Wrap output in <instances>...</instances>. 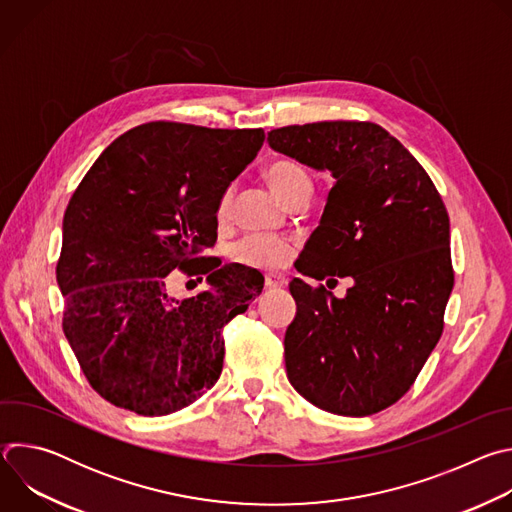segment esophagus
Instances as JSON below:
<instances>
[{"mask_svg":"<svg viewBox=\"0 0 512 512\" xmlns=\"http://www.w3.org/2000/svg\"><path fill=\"white\" fill-rule=\"evenodd\" d=\"M287 283V279L283 275H277V273H267L265 275V287L267 289H277V287H283Z\"/></svg>","mask_w":512,"mask_h":512,"instance_id":"1","label":"esophagus"}]
</instances>
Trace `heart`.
<instances>
[{"label":"heart","instance_id":"obj_1","mask_svg":"<svg viewBox=\"0 0 512 512\" xmlns=\"http://www.w3.org/2000/svg\"><path fill=\"white\" fill-rule=\"evenodd\" d=\"M265 176L275 190V194L285 202L291 194H296L302 188H312V180L308 172L298 166L296 162L289 160H277L267 166ZM231 212V190H225L221 200L216 206V216L225 221ZM233 261L257 267V269H277L283 267L291 257V241L285 237H273V235H247L239 239L231 247Z\"/></svg>","mask_w":512,"mask_h":512}]
</instances>
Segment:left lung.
I'll use <instances>...</instances> for the list:
<instances>
[{
    "label": "left lung",
    "instance_id": "8db88e82",
    "mask_svg": "<svg viewBox=\"0 0 512 512\" xmlns=\"http://www.w3.org/2000/svg\"><path fill=\"white\" fill-rule=\"evenodd\" d=\"M267 141L336 180L298 271L352 279L344 298L289 283L298 312L283 340L287 379L328 413H379L411 389L444 332L454 287L444 200L377 123L287 125Z\"/></svg>",
    "mask_w": 512,
    "mask_h": 512
}]
</instances>
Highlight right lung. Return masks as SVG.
Segmentation results:
<instances>
[{
	"mask_svg": "<svg viewBox=\"0 0 512 512\" xmlns=\"http://www.w3.org/2000/svg\"><path fill=\"white\" fill-rule=\"evenodd\" d=\"M263 129L152 121L119 135L72 194L56 265L62 330L89 385L137 415H168L223 371V328L263 289V275L221 265L216 206L255 160ZM209 289L176 301L170 270Z\"/></svg>",
	"mask_w": 512,
	"mask_h": 512,
	"instance_id": "add662e5",
	"label": "right lung"
}]
</instances>
